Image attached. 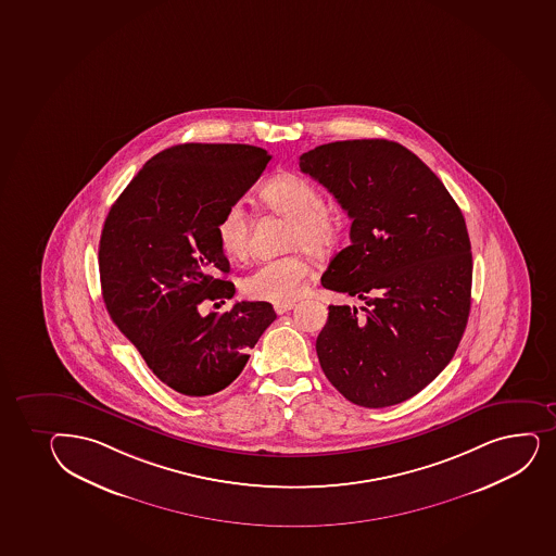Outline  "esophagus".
Masks as SVG:
<instances>
[{
  "instance_id": "obj_1",
  "label": "esophagus",
  "mask_w": 556,
  "mask_h": 556,
  "mask_svg": "<svg viewBox=\"0 0 556 556\" xmlns=\"http://www.w3.org/2000/svg\"><path fill=\"white\" fill-rule=\"evenodd\" d=\"M293 306H295L293 303H277L274 308L277 314H285V312L292 311Z\"/></svg>"
}]
</instances>
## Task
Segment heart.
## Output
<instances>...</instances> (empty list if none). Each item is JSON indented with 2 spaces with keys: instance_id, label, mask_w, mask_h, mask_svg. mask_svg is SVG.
Segmentation results:
<instances>
[{
  "instance_id": "obj_1",
  "label": "heart",
  "mask_w": 556,
  "mask_h": 556,
  "mask_svg": "<svg viewBox=\"0 0 556 556\" xmlns=\"http://www.w3.org/2000/svg\"><path fill=\"white\" fill-rule=\"evenodd\" d=\"M261 198L269 210L292 220L288 245L306 248L316 255H329L343 235L341 211L323 202V192L311 179L299 174H279L261 189ZM216 240L227 257L242 261L250 253V220L239 202L222 211L215 226ZM312 275L311 258L305 251L258 264L242 281L245 295L258 301L290 303L299 298Z\"/></svg>"
}]
</instances>
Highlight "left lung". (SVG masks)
<instances>
[{"label":"left lung","mask_w":556,"mask_h":556,"mask_svg":"<svg viewBox=\"0 0 556 556\" xmlns=\"http://www.w3.org/2000/svg\"><path fill=\"white\" fill-rule=\"evenodd\" d=\"M351 224L321 285L364 301L329 306L317 336L325 377L356 406L412 399L454 358L470 314L465 216L430 167L388 139L336 141L299 157Z\"/></svg>","instance_id":"obj_1"}]
</instances>
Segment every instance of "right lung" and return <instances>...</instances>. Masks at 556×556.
I'll return each instance as SVG.
<instances>
[{
    "label": "right lung",
    "mask_w": 556,
    "mask_h": 556,
    "mask_svg": "<svg viewBox=\"0 0 556 556\" xmlns=\"http://www.w3.org/2000/svg\"><path fill=\"white\" fill-rule=\"evenodd\" d=\"M271 155L251 144L184 143L163 150L131 179L108 213L99 242L102 299L155 377L202 399L239 377L275 321L266 301H242L218 316L205 301L231 299L235 285L215 226Z\"/></svg>",
    "instance_id": "add662e5"
}]
</instances>
